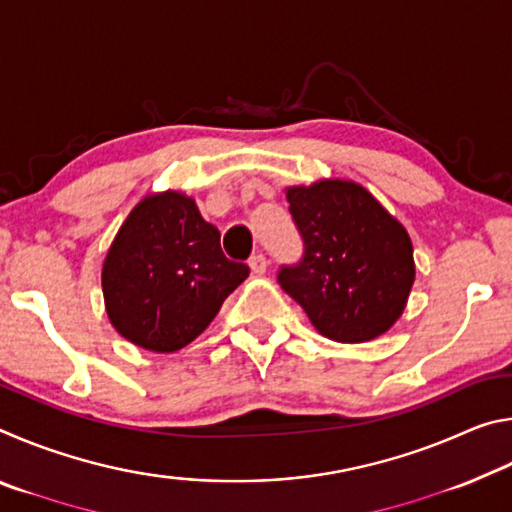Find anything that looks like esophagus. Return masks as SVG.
<instances>
[{"label": "esophagus", "instance_id": "esophagus-1", "mask_svg": "<svg viewBox=\"0 0 512 512\" xmlns=\"http://www.w3.org/2000/svg\"><path fill=\"white\" fill-rule=\"evenodd\" d=\"M248 264H250V271H253L255 275H264L266 273L268 262H266V257L262 253H257V255L250 257Z\"/></svg>", "mask_w": 512, "mask_h": 512}]
</instances>
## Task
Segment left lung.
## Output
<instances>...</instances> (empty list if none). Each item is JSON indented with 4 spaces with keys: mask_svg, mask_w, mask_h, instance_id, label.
<instances>
[{
    "mask_svg": "<svg viewBox=\"0 0 512 512\" xmlns=\"http://www.w3.org/2000/svg\"><path fill=\"white\" fill-rule=\"evenodd\" d=\"M287 201L305 255L296 266H282V289L327 339L366 343L386 334L415 280L404 225L352 180L287 187Z\"/></svg>",
    "mask_w": 512,
    "mask_h": 512,
    "instance_id": "8db88e82",
    "label": "left lung"
}]
</instances>
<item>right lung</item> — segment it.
Returning <instances> with one entry per match:
<instances>
[{"instance_id":"obj_1","label":"right lung","mask_w":512,"mask_h":512,"mask_svg":"<svg viewBox=\"0 0 512 512\" xmlns=\"http://www.w3.org/2000/svg\"><path fill=\"white\" fill-rule=\"evenodd\" d=\"M250 268L221 250V232L183 192L149 194L121 223L101 268L112 327L151 352H176L219 314Z\"/></svg>"}]
</instances>
